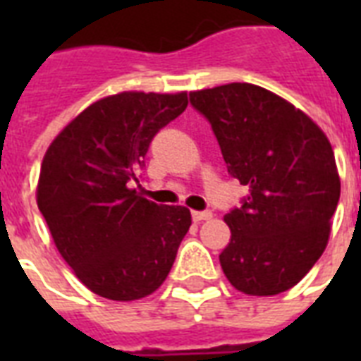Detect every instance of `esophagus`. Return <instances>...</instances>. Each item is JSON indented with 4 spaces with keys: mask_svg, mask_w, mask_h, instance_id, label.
Wrapping results in <instances>:
<instances>
[{
    "mask_svg": "<svg viewBox=\"0 0 361 361\" xmlns=\"http://www.w3.org/2000/svg\"><path fill=\"white\" fill-rule=\"evenodd\" d=\"M191 217L195 223H200V221L209 219V217H212V212H208V209H206V212H192Z\"/></svg>",
    "mask_w": 361,
    "mask_h": 361,
    "instance_id": "obj_1",
    "label": "esophagus"
}]
</instances>
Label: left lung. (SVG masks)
<instances>
[{
	"instance_id": "8db88e82",
	"label": "left lung",
	"mask_w": 361,
	"mask_h": 361,
	"mask_svg": "<svg viewBox=\"0 0 361 361\" xmlns=\"http://www.w3.org/2000/svg\"><path fill=\"white\" fill-rule=\"evenodd\" d=\"M212 125L226 170L249 195L225 215L219 255L232 286L275 296L303 279L324 252L341 181L326 135L302 110L252 84L189 93Z\"/></svg>"
}]
</instances>
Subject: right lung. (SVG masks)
Listing matches in <instances>:
<instances>
[{
    "label": "right lung",
    "mask_w": 361,
    "mask_h": 361,
    "mask_svg": "<svg viewBox=\"0 0 361 361\" xmlns=\"http://www.w3.org/2000/svg\"><path fill=\"white\" fill-rule=\"evenodd\" d=\"M187 109V93L125 92L87 106L42 159L37 206L76 277L99 296L130 302L163 285L191 226L183 206L142 198L147 147Z\"/></svg>",
    "instance_id": "1"
}]
</instances>
